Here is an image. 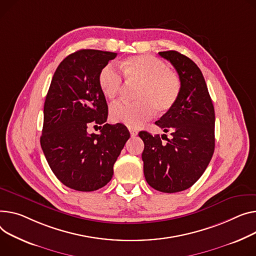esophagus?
<instances>
[{"instance_id":"1","label":"esophagus","mask_w":256,"mask_h":256,"mask_svg":"<svg viewBox=\"0 0 256 256\" xmlns=\"http://www.w3.org/2000/svg\"><path fill=\"white\" fill-rule=\"evenodd\" d=\"M128 130H130V134L132 137H134V136L138 134V132L136 130H134V128H128Z\"/></svg>"}]
</instances>
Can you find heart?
<instances>
[{"mask_svg":"<svg viewBox=\"0 0 256 256\" xmlns=\"http://www.w3.org/2000/svg\"><path fill=\"white\" fill-rule=\"evenodd\" d=\"M126 79L139 84L132 103L116 102L110 107L113 122L128 128H139L149 120L158 111L160 114L171 110L181 92L179 76L168 69L164 62L142 54L128 58L120 62ZM98 86L106 98H114L124 88V78L112 64H106L98 74Z\"/></svg>","mask_w":256,"mask_h":256,"instance_id":"obj_1","label":"heart"}]
</instances>
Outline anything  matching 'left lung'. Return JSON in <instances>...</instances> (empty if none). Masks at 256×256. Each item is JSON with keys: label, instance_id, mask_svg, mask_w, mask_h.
<instances>
[{"label": "left lung", "instance_id": "left-lung-1", "mask_svg": "<svg viewBox=\"0 0 256 256\" xmlns=\"http://www.w3.org/2000/svg\"><path fill=\"white\" fill-rule=\"evenodd\" d=\"M158 54L173 64L181 80L176 105L156 122L171 138L147 132L139 136L144 142L147 183L158 192L173 194L190 188L207 168L215 148V112L200 68L175 50Z\"/></svg>", "mask_w": 256, "mask_h": 256}]
</instances>
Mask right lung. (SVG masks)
Returning <instances> with one entry per match:
<instances>
[{"label": "right lung", "instance_id": "right-lung-1", "mask_svg": "<svg viewBox=\"0 0 256 256\" xmlns=\"http://www.w3.org/2000/svg\"><path fill=\"white\" fill-rule=\"evenodd\" d=\"M117 54L81 49L58 66L45 103L40 143L51 171L66 186L94 192L113 176V166L130 138L120 124H106L108 106L98 74ZM103 124L100 134L87 132Z\"/></svg>", "mask_w": 256, "mask_h": 256}]
</instances>
